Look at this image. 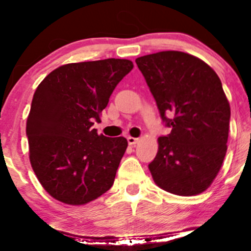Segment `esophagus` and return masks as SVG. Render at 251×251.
I'll list each match as a JSON object with an SVG mask.
<instances>
[{"label": "esophagus", "mask_w": 251, "mask_h": 251, "mask_svg": "<svg viewBox=\"0 0 251 251\" xmlns=\"http://www.w3.org/2000/svg\"><path fill=\"white\" fill-rule=\"evenodd\" d=\"M127 142L129 145H135V144L139 143V138H134V137H127Z\"/></svg>", "instance_id": "1"}]
</instances>
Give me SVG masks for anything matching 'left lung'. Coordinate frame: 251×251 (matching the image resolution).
<instances>
[{
	"mask_svg": "<svg viewBox=\"0 0 251 251\" xmlns=\"http://www.w3.org/2000/svg\"><path fill=\"white\" fill-rule=\"evenodd\" d=\"M135 62L171 127L158 138L157 155L149 165L152 178L170 194L200 195L218 175L227 149L230 105L220 77L184 51H159Z\"/></svg>",
	"mask_w": 251,
	"mask_h": 251,
	"instance_id": "obj_1",
	"label": "left lung"
}]
</instances>
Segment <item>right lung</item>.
<instances>
[{"label":"right lung","mask_w":251,"mask_h":251,"mask_svg":"<svg viewBox=\"0 0 251 251\" xmlns=\"http://www.w3.org/2000/svg\"><path fill=\"white\" fill-rule=\"evenodd\" d=\"M132 68L126 59L67 63L37 86L25 125L29 160L54 200L83 205L113 185L127 140L99 135L92 126Z\"/></svg>","instance_id":"1"}]
</instances>
